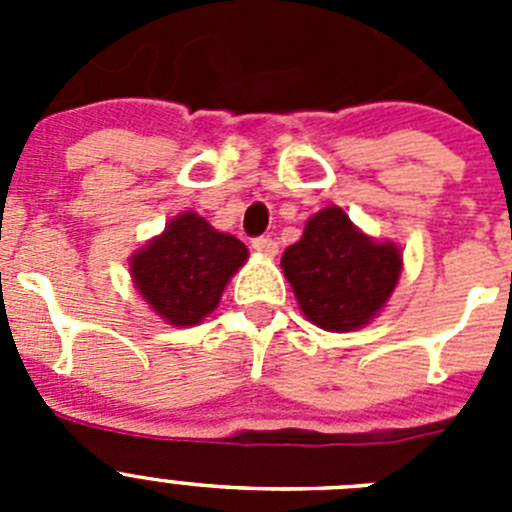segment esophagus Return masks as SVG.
Masks as SVG:
<instances>
[{"label": "esophagus", "mask_w": 512, "mask_h": 512, "mask_svg": "<svg viewBox=\"0 0 512 512\" xmlns=\"http://www.w3.org/2000/svg\"><path fill=\"white\" fill-rule=\"evenodd\" d=\"M251 248L253 251H259L261 256H277L279 253V243L274 241V238H269V235H259V238H253Z\"/></svg>", "instance_id": "obj_1"}]
</instances>
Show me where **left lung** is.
<instances>
[{"label":"left lung","instance_id":"8db88e82","mask_svg":"<svg viewBox=\"0 0 512 512\" xmlns=\"http://www.w3.org/2000/svg\"><path fill=\"white\" fill-rule=\"evenodd\" d=\"M400 266L395 243L366 238L338 207L312 215L300 241L282 256L284 277L307 320L336 333L361 328L382 310Z\"/></svg>","mask_w":512,"mask_h":512}]
</instances>
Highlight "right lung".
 <instances>
[{
    "label": "right lung",
    "mask_w": 512,
    "mask_h": 512,
    "mask_svg": "<svg viewBox=\"0 0 512 512\" xmlns=\"http://www.w3.org/2000/svg\"><path fill=\"white\" fill-rule=\"evenodd\" d=\"M248 259V248L217 233L197 212H182L133 256V282L171 325H194L220 302L225 284Z\"/></svg>",
    "instance_id": "obj_1"
}]
</instances>
